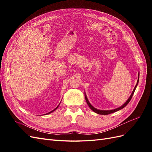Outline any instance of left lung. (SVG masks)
Listing matches in <instances>:
<instances>
[{"label": "left lung", "instance_id": "8db88e82", "mask_svg": "<svg viewBox=\"0 0 152 152\" xmlns=\"http://www.w3.org/2000/svg\"><path fill=\"white\" fill-rule=\"evenodd\" d=\"M139 74H140V73H138V79H137V83H136V85L135 87H134V89H133V91L132 92V93H131V96H129V98H128V99L126 101V103H124V104H123L121 106V107H118V108H115V109H113V110H98V109H97V108H94V107H93V106L91 105V104L90 102H89L88 99H87V96H86V93H84L85 98H86V102H87V104H88V106L89 107V108L91 109V110H93V111L94 112H95V113H98V114H99V115H108V114H110V113H114V112H117V111H118V110H120L124 108L129 103V102H130L131 98H132V97L133 94H134V91H135V90H136V87L137 86V84H138V82H139V78H140V75H139Z\"/></svg>", "mask_w": 152, "mask_h": 152}]
</instances>
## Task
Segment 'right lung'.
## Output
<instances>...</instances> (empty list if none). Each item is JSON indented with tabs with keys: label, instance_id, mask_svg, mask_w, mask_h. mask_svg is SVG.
<instances>
[{
	"label": "right lung",
	"instance_id": "right-lung-1",
	"mask_svg": "<svg viewBox=\"0 0 152 152\" xmlns=\"http://www.w3.org/2000/svg\"><path fill=\"white\" fill-rule=\"evenodd\" d=\"M59 104H60V103H59V104L58 105V107H57L56 108H54V109L53 110H52V111H51V112H49V113H46V114H45V115H47V114H49V113H52V112H53L54 111H55V110H56V109H57V108H58V107H59Z\"/></svg>",
	"mask_w": 152,
	"mask_h": 152
}]
</instances>
